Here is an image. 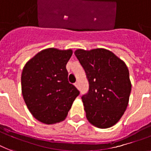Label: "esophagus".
Instances as JSON below:
<instances>
[{"mask_svg":"<svg viewBox=\"0 0 151 151\" xmlns=\"http://www.w3.org/2000/svg\"><path fill=\"white\" fill-rule=\"evenodd\" d=\"M74 86H75L76 88H78V86H79V84H78V82H76L75 84H74Z\"/></svg>","mask_w":151,"mask_h":151,"instance_id":"esophagus-1","label":"esophagus"}]
</instances>
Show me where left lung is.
Wrapping results in <instances>:
<instances>
[{
    "mask_svg": "<svg viewBox=\"0 0 151 151\" xmlns=\"http://www.w3.org/2000/svg\"><path fill=\"white\" fill-rule=\"evenodd\" d=\"M74 54L89 82L88 93L81 98L87 119L98 128L111 127L128 106L132 84L127 64L103 48L78 49Z\"/></svg>",
    "mask_w": 151,
    "mask_h": 151,
    "instance_id": "8db88e82",
    "label": "left lung"
}]
</instances>
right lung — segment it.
<instances>
[{
	"mask_svg": "<svg viewBox=\"0 0 151 151\" xmlns=\"http://www.w3.org/2000/svg\"><path fill=\"white\" fill-rule=\"evenodd\" d=\"M73 50L48 48L24 65L22 94L29 111L40 122L55 124L66 119L79 91L67 81L66 65Z\"/></svg>",
	"mask_w": 151,
	"mask_h": 151,
	"instance_id": "obj_1",
	"label": "right lung"
}]
</instances>
